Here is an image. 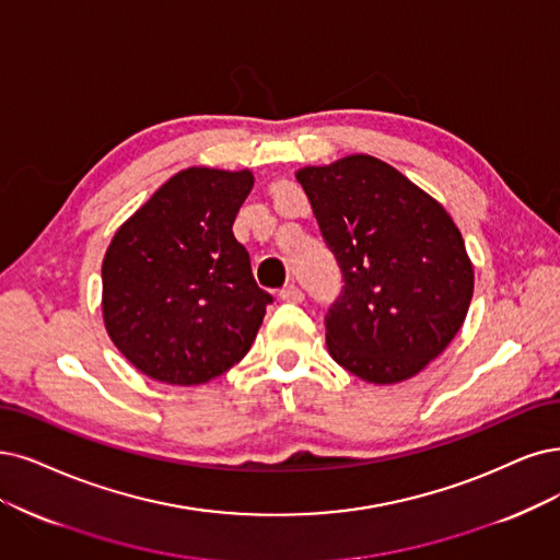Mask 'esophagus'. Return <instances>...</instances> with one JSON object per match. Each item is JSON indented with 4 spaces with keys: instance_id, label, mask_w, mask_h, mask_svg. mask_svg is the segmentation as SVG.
Masks as SVG:
<instances>
[{
    "instance_id": "1",
    "label": "esophagus",
    "mask_w": 560,
    "mask_h": 560,
    "mask_svg": "<svg viewBox=\"0 0 560 560\" xmlns=\"http://www.w3.org/2000/svg\"><path fill=\"white\" fill-rule=\"evenodd\" d=\"M279 298H281L283 302L300 304V302L304 300V293H302V288H300V285H295V283H288V285H283L281 291H279Z\"/></svg>"
}]
</instances>
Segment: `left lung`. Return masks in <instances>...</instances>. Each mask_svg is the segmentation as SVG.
<instances>
[{"label": "left lung", "mask_w": 560, "mask_h": 560, "mask_svg": "<svg viewBox=\"0 0 560 560\" xmlns=\"http://www.w3.org/2000/svg\"><path fill=\"white\" fill-rule=\"evenodd\" d=\"M298 182L341 269L325 316L327 350L362 381L399 383L436 360L459 332L472 265L459 228L392 165L353 154Z\"/></svg>", "instance_id": "obj_1"}]
</instances>
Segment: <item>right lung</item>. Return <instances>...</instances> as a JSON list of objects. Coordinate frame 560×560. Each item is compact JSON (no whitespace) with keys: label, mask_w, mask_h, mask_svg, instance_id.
<instances>
[{"label":"right lung","mask_w":560,"mask_h":560,"mask_svg":"<svg viewBox=\"0 0 560 560\" xmlns=\"http://www.w3.org/2000/svg\"><path fill=\"white\" fill-rule=\"evenodd\" d=\"M248 171L186 168L115 233L103 258V320L138 371L200 385L252 348L272 295L258 288L233 223Z\"/></svg>","instance_id":"add662e5"}]
</instances>
